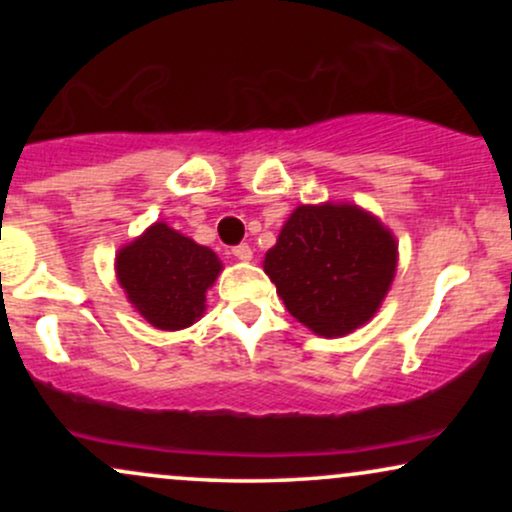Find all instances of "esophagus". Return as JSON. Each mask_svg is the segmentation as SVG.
<instances>
[{
	"label": "esophagus",
	"mask_w": 512,
	"mask_h": 512,
	"mask_svg": "<svg viewBox=\"0 0 512 512\" xmlns=\"http://www.w3.org/2000/svg\"><path fill=\"white\" fill-rule=\"evenodd\" d=\"M233 257H238V260H243V262H250L252 260V248L248 243H240V245H236V248H233Z\"/></svg>",
	"instance_id": "1"
}]
</instances>
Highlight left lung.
I'll use <instances>...</instances> for the list:
<instances>
[{
    "mask_svg": "<svg viewBox=\"0 0 512 512\" xmlns=\"http://www.w3.org/2000/svg\"><path fill=\"white\" fill-rule=\"evenodd\" d=\"M397 238L351 202L301 204L264 255L286 310L317 337H344L373 320L397 272Z\"/></svg>",
    "mask_w": 512,
    "mask_h": 512,
    "instance_id": "obj_1",
    "label": "left lung"
}]
</instances>
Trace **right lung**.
I'll use <instances>...</instances> for the list:
<instances>
[{"instance_id":"obj_1","label":"right lung","mask_w":512,"mask_h":512,"mask_svg":"<svg viewBox=\"0 0 512 512\" xmlns=\"http://www.w3.org/2000/svg\"><path fill=\"white\" fill-rule=\"evenodd\" d=\"M223 264L211 248L195 243L166 221L149 228L115 255V276L132 308L163 332L195 325L207 310V291Z\"/></svg>"}]
</instances>
